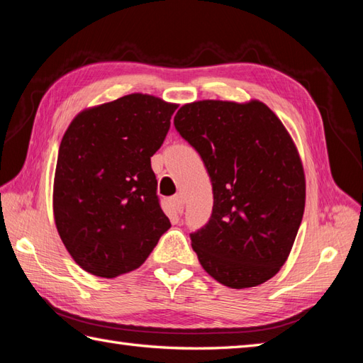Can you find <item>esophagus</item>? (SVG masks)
I'll return each mask as SVG.
<instances>
[{
    "mask_svg": "<svg viewBox=\"0 0 363 363\" xmlns=\"http://www.w3.org/2000/svg\"><path fill=\"white\" fill-rule=\"evenodd\" d=\"M169 203H172V207H173V211L176 213H182L184 212V199H182L181 195L173 196L172 199H169Z\"/></svg>",
    "mask_w": 363,
    "mask_h": 363,
    "instance_id": "obj_1",
    "label": "esophagus"
}]
</instances>
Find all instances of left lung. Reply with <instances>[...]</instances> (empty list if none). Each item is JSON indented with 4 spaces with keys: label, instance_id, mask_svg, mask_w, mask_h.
Returning <instances> with one entry per match:
<instances>
[{
    "label": "left lung",
    "instance_id": "1",
    "mask_svg": "<svg viewBox=\"0 0 363 363\" xmlns=\"http://www.w3.org/2000/svg\"><path fill=\"white\" fill-rule=\"evenodd\" d=\"M173 123L212 182L211 218L190 234L199 264L230 289L272 279L306 204L304 169L281 120L259 101L207 99L182 106Z\"/></svg>",
    "mask_w": 363,
    "mask_h": 363
}]
</instances>
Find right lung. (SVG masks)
Instances as JSON below:
<instances>
[{"label":"right lung","mask_w":363,"mask_h":363,"mask_svg":"<svg viewBox=\"0 0 363 363\" xmlns=\"http://www.w3.org/2000/svg\"><path fill=\"white\" fill-rule=\"evenodd\" d=\"M176 111L133 94L81 112L64 134L54 176V220L76 264L99 277L140 267L169 229L151 157Z\"/></svg>","instance_id":"1"}]
</instances>
